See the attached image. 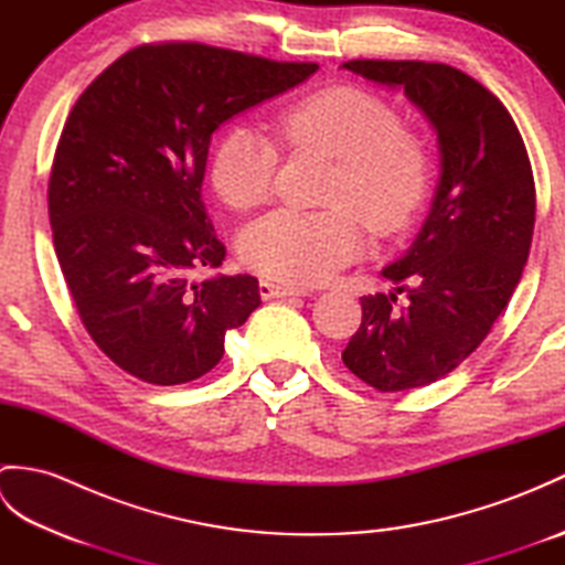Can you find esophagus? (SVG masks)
<instances>
[{"label": "esophagus", "instance_id": "1", "mask_svg": "<svg viewBox=\"0 0 565 565\" xmlns=\"http://www.w3.org/2000/svg\"><path fill=\"white\" fill-rule=\"evenodd\" d=\"M259 296L264 298V301H269V298H284V296H308V291L298 289V286L262 279L259 281Z\"/></svg>", "mask_w": 565, "mask_h": 565}]
</instances>
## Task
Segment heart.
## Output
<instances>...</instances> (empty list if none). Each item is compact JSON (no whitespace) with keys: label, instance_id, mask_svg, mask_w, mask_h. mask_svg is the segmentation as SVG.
Segmentation results:
<instances>
[{"label":"heart","instance_id":"b5f03b06","mask_svg":"<svg viewBox=\"0 0 565 565\" xmlns=\"http://www.w3.org/2000/svg\"><path fill=\"white\" fill-rule=\"evenodd\" d=\"M274 134L296 152L338 160L328 211L281 209L249 223L239 257L255 271L291 284H318L342 269L364 245L363 221L376 235L401 233L427 194V150L386 102L356 87H328L276 114ZM279 148L262 130L235 126L211 154V182L235 211L271 196Z\"/></svg>","mask_w":565,"mask_h":565}]
</instances>
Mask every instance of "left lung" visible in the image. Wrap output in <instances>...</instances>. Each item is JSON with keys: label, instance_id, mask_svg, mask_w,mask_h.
Returning a JSON list of instances; mask_svg holds the SVG:
<instances>
[{"label": "left lung", "instance_id": "1", "mask_svg": "<svg viewBox=\"0 0 565 565\" xmlns=\"http://www.w3.org/2000/svg\"><path fill=\"white\" fill-rule=\"evenodd\" d=\"M342 67L403 89L437 130L441 177L423 231L383 276L407 291L362 298L342 362L381 393L447 376L518 289L536 194L530 154L505 106L466 72L423 60H350Z\"/></svg>", "mask_w": 565, "mask_h": 565}]
</instances>
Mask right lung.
Here are the masks:
<instances>
[{"instance_id": "add662e5", "label": "right lung", "mask_w": 565, "mask_h": 565, "mask_svg": "<svg viewBox=\"0 0 565 565\" xmlns=\"http://www.w3.org/2000/svg\"><path fill=\"white\" fill-rule=\"evenodd\" d=\"M316 70L148 43L72 106L47 182L53 245L82 326L130 376L154 386L203 376L221 362L225 332L262 303L249 274L191 279L225 259L201 199L211 136Z\"/></svg>"}]
</instances>
